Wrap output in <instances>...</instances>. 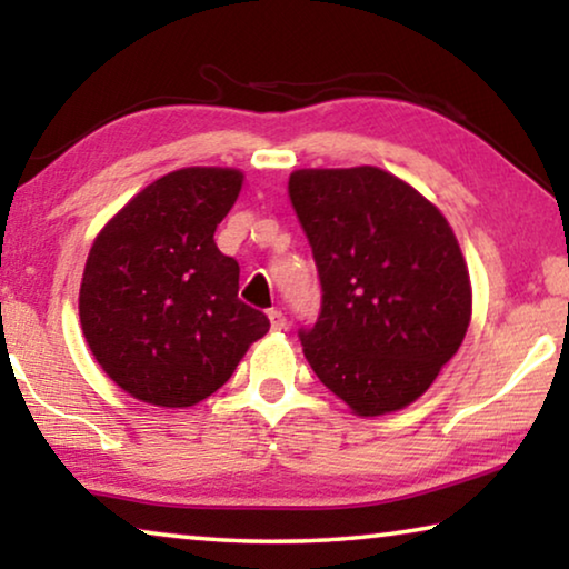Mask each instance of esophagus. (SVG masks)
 I'll list each match as a JSON object with an SVG mask.
<instances>
[{
	"label": "esophagus",
	"mask_w": 569,
	"mask_h": 569,
	"mask_svg": "<svg viewBox=\"0 0 569 569\" xmlns=\"http://www.w3.org/2000/svg\"><path fill=\"white\" fill-rule=\"evenodd\" d=\"M269 321H271V329H274V331H282L287 326L284 313H282V310H277V308L269 310Z\"/></svg>",
	"instance_id": "1"
}]
</instances>
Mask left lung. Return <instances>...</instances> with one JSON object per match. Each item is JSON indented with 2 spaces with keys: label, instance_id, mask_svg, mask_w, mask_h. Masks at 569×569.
Listing matches in <instances>:
<instances>
[{
  "label": "left lung",
  "instance_id": "1",
  "mask_svg": "<svg viewBox=\"0 0 569 569\" xmlns=\"http://www.w3.org/2000/svg\"><path fill=\"white\" fill-rule=\"evenodd\" d=\"M321 279L302 329L318 380L357 417L417 401L458 352L471 279L446 217L388 170L302 168L287 183Z\"/></svg>",
  "mask_w": 569,
  "mask_h": 569
}]
</instances>
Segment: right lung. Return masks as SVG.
<instances>
[{
    "label": "right lung",
    "mask_w": 569,
    "mask_h": 569,
    "mask_svg": "<svg viewBox=\"0 0 569 569\" xmlns=\"http://www.w3.org/2000/svg\"><path fill=\"white\" fill-rule=\"evenodd\" d=\"M243 189L236 168H181L144 186L92 240L80 323L121 391L186 409L228 383L269 318L238 300V261L214 243Z\"/></svg>",
    "instance_id": "add662e5"
}]
</instances>
